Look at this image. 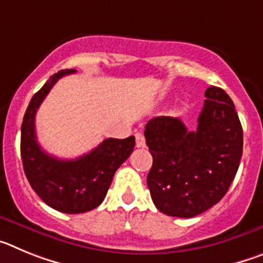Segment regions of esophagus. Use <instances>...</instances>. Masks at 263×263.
Segmentation results:
<instances>
[{
    "label": "esophagus",
    "instance_id": "obj_1",
    "mask_svg": "<svg viewBox=\"0 0 263 263\" xmlns=\"http://www.w3.org/2000/svg\"><path fill=\"white\" fill-rule=\"evenodd\" d=\"M136 145H137V147H145L146 146L145 137H143L142 133L136 134Z\"/></svg>",
    "mask_w": 263,
    "mask_h": 263
}]
</instances>
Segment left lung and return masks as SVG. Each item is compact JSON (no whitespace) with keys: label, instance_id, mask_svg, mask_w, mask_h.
Segmentation results:
<instances>
[{"label":"left lung","instance_id":"1","mask_svg":"<svg viewBox=\"0 0 263 263\" xmlns=\"http://www.w3.org/2000/svg\"><path fill=\"white\" fill-rule=\"evenodd\" d=\"M197 118L187 130L182 120L154 117L145 127L153 155L147 187L164 215L194 217L221 200L242 157V126L232 99L211 85Z\"/></svg>","mask_w":263,"mask_h":263}]
</instances>
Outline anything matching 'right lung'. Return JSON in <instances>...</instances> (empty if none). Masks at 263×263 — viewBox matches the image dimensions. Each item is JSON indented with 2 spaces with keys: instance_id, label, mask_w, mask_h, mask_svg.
I'll return each instance as SVG.
<instances>
[{
  "instance_id": "1",
  "label": "right lung",
  "mask_w": 263,
  "mask_h": 263,
  "mask_svg": "<svg viewBox=\"0 0 263 263\" xmlns=\"http://www.w3.org/2000/svg\"><path fill=\"white\" fill-rule=\"evenodd\" d=\"M75 69H62L32 96L21 127V157L30 185L42 200L63 213H83L103 203L118 167L133 153L136 138H106L76 159L64 160L42 150L35 115L51 88Z\"/></svg>"
}]
</instances>
